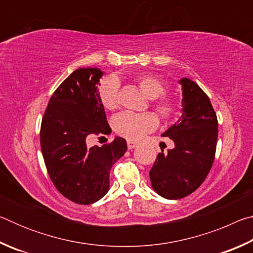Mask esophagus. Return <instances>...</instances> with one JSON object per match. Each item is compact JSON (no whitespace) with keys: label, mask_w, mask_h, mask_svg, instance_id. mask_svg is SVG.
Masks as SVG:
<instances>
[{"label":"esophagus","mask_w":253,"mask_h":253,"mask_svg":"<svg viewBox=\"0 0 253 253\" xmlns=\"http://www.w3.org/2000/svg\"><path fill=\"white\" fill-rule=\"evenodd\" d=\"M127 147H128V149L135 148V147H137V143L131 142V140H128V142H127Z\"/></svg>","instance_id":"1"}]
</instances>
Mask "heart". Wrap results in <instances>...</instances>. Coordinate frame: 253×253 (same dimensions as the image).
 Returning <instances> with one entry per match:
<instances>
[{
    "label": "heart",
    "mask_w": 253,
    "mask_h": 253,
    "mask_svg": "<svg viewBox=\"0 0 253 253\" xmlns=\"http://www.w3.org/2000/svg\"><path fill=\"white\" fill-rule=\"evenodd\" d=\"M138 85L144 95L149 99H156L158 96L164 95L166 91V84L156 76H142L138 79ZM118 91L119 83L115 77H108L101 81L98 87V96L104 108L108 110L116 108L118 105ZM154 107L157 113L164 118L173 117L177 113V104L172 97L163 96L158 98ZM111 125L118 135L125 137L131 142H137L148 132L156 129L158 119L153 113L135 114L123 111L114 116Z\"/></svg>",
    "instance_id": "heart-1"
}]
</instances>
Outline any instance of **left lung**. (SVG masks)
I'll use <instances>...</instances> for the list:
<instances>
[{
  "label": "left lung",
  "mask_w": 253,
  "mask_h": 253,
  "mask_svg": "<svg viewBox=\"0 0 253 253\" xmlns=\"http://www.w3.org/2000/svg\"><path fill=\"white\" fill-rule=\"evenodd\" d=\"M182 84V116L163 132L175 147L157 155L149 177L154 191L169 200L185 198L207 178L215 156L217 118L209 97L188 78Z\"/></svg>",
  "instance_id": "obj_1"
}]
</instances>
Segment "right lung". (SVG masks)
Masks as SVG:
<instances>
[{
	"label": "right lung",
	"mask_w": 253,
	"mask_h": 253,
	"mask_svg": "<svg viewBox=\"0 0 253 253\" xmlns=\"http://www.w3.org/2000/svg\"><path fill=\"white\" fill-rule=\"evenodd\" d=\"M104 72L79 68L55 89L41 123L40 143L51 181L65 198L77 204H92L109 190L110 169L127 151L115 137L101 147H88L91 135H108L98 84Z\"/></svg>",
	"instance_id": "add662e5"
}]
</instances>
